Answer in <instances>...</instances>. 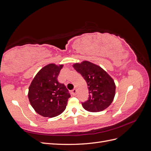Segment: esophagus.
<instances>
[{
  "label": "esophagus",
  "mask_w": 151,
  "mask_h": 151,
  "mask_svg": "<svg viewBox=\"0 0 151 151\" xmlns=\"http://www.w3.org/2000/svg\"><path fill=\"white\" fill-rule=\"evenodd\" d=\"M71 93H72V95L76 96V94H77V90H76V89H74L73 90H72V91H71Z\"/></svg>",
  "instance_id": "obj_1"
}]
</instances>
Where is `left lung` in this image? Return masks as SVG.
Here are the masks:
<instances>
[{"label": "left lung", "mask_w": 151, "mask_h": 151, "mask_svg": "<svg viewBox=\"0 0 151 151\" xmlns=\"http://www.w3.org/2000/svg\"><path fill=\"white\" fill-rule=\"evenodd\" d=\"M73 67L84 77L88 86L89 97L82 103L83 108L90 112L106 109L115 95L116 86L112 77L101 67L89 61L76 63Z\"/></svg>", "instance_id": "1"}]
</instances>
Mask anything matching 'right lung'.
Wrapping results in <instances>:
<instances>
[{
	"label": "right lung",
	"mask_w": 151,
	"mask_h": 151,
	"mask_svg": "<svg viewBox=\"0 0 151 151\" xmlns=\"http://www.w3.org/2000/svg\"><path fill=\"white\" fill-rule=\"evenodd\" d=\"M63 66L55 63L45 65L36 74L29 87L28 98L31 106L44 117L60 115L70 97L65 86L57 80Z\"/></svg>",
	"instance_id": "right-lung-1"
}]
</instances>
